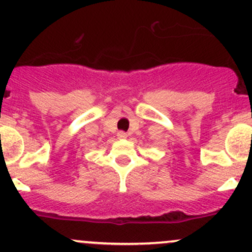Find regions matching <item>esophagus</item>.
Returning a JSON list of instances; mask_svg holds the SVG:
<instances>
[{
  "label": "esophagus",
  "instance_id": "esophagus-1",
  "mask_svg": "<svg viewBox=\"0 0 252 252\" xmlns=\"http://www.w3.org/2000/svg\"><path fill=\"white\" fill-rule=\"evenodd\" d=\"M117 137L118 138H126V137H128V134H126V132H124V131H118L117 132Z\"/></svg>",
  "mask_w": 252,
  "mask_h": 252
}]
</instances>
